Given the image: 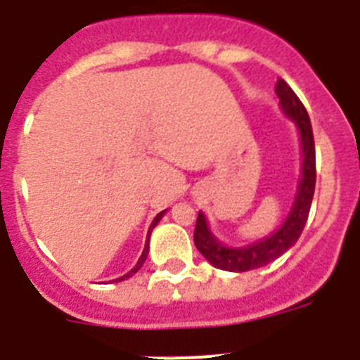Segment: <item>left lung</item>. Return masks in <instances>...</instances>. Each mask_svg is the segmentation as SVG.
<instances>
[{
    "label": "left lung",
    "instance_id": "obj_1",
    "mask_svg": "<svg viewBox=\"0 0 360 360\" xmlns=\"http://www.w3.org/2000/svg\"><path fill=\"white\" fill-rule=\"evenodd\" d=\"M276 95L280 98L282 111L289 119L295 120L300 134L302 144V175L298 183L297 198L291 207L288 219L283 225L273 232L271 236L258 240L247 247H225L208 229L207 217L203 212L198 214L194 231V243L205 258L217 269L231 271V273H245L250 269L264 267L273 259L280 258L285 250L291 249L300 238L307 216H309L311 201L315 194L316 165H315V139L311 128L309 115L295 91L285 80L276 82Z\"/></svg>",
    "mask_w": 360,
    "mask_h": 360
}]
</instances>
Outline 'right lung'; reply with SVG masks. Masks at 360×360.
<instances>
[{
  "label": "right lung",
  "instance_id": "right-lung-1",
  "mask_svg": "<svg viewBox=\"0 0 360 360\" xmlns=\"http://www.w3.org/2000/svg\"><path fill=\"white\" fill-rule=\"evenodd\" d=\"M165 212H166V210H162V212H159V214H157V216H155V219H153V221H152V225H150V231H148V241H146V245H144L143 255H141V258H139V262H137V264H135V267L131 269V271H129L128 274H124V276L117 278V282H120V280H126V278H129V276H134V274L137 273L139 269L143 267V264H144V262H146V258H148V250H150V234H152L153 226H155L157 223H159V219H161V217L165 216Z\"/></svg>",
  "mask_w": 360,
  "mask_h": 360
}]
</instances>
